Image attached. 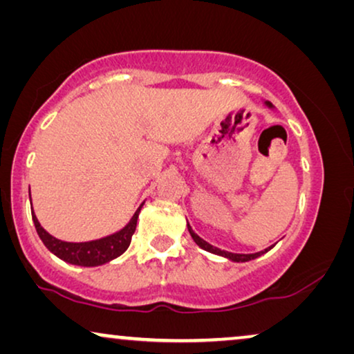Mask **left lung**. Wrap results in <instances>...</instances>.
<instances>
[{
    "instance_id": "1",
    "label": "left lung",
    "mask_w": 354,
    "mask_h": 354,
    "mask_svg": "<svg viewBox=\"0 0 354 354\" xmlns=\"http://www.w3.org/2000/svg\"><path fill=\"white\" fill-rule=\"evenodd\" d=\"M266 104H268V106H270V107H272V106H271V102H266ZM187 229H189V232H191L192 239H194V241H196V243H197L198 247H202L203 250H207V252L216 253V255L226 257V258H229V260H232V261H250V260H255V258H258V257H260V255H263V253L268 252V250H271V248H272V247H270V248H266V250H263V252H258V253H250V255H245V253H231V252L221 250V248H216V247H213V245H210V243H208V242L203 241L202 237H198L197 234L192 231V227L189 226V223H187Z\"/></svg>"
}]
</instances>
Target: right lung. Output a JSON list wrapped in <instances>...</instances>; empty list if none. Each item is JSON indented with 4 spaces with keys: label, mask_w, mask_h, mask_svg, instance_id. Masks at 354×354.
I'll use <instances>...</instances> for the list:
<instances>
[{
    "label": "right lung",
    "mask_w": 354,
    "mask_h": 354,
    "mask_svg": "<svg viewBox=\"0 0 354 354\" xmlns=\"http://www.w3.org/2000/svg\"><path fill=\"white\" fill-rule=\"evenodd\" d=\"M139 212H141V207L138 208V212L134 213L131 221H129L122 231L112 234V236L109 237L99 239V241L80 242V243L64 242V241H59L56 237H53L51 234H48L41 227L33 212H32V216H33V223H35V227H37L39 239H41L44 245L48 247V250H51L54 255L62 258L64 261L72 263V265L99 266L113 260V258L120 257L122 253L129 247L133 234L136 231Z\"/></svg>",
    "instance_id": "right-lung-1"
}]
</instances>
